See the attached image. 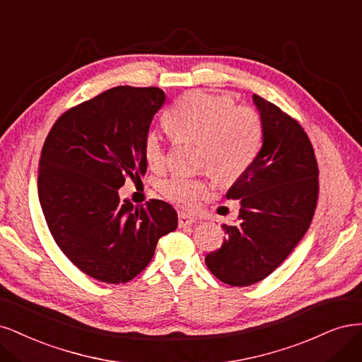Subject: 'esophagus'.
I'll return each mask as SVG.
<instances>
[{
  "mask_svg": "<svg viewBox=\"0 0 362 362\" xmlns=\"http://www.w3.org/2000/svg\"><path fill=\"white\" fill-rule=\"evenodd\" d=\"M195 218L191 215H186V214H179V227H188L192 226L195 223Z\"/></svg>",
  "mask_w": 362,
  "mask_h": 362,
  "instance_id": "obj_1",
  "label": "esophagus"
}]
</instances>
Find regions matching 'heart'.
Here are the masks:
<instances>
[{
  "mask_svg": "<svg viewBox=\"0 0 362 362\" xmlns=\"http://www.w3.org/2000/svg\"><path fill=\"white\" fill-rule=\"evenodd\" d=\"M165 124L177 138L200 141L198 164L206 165L221 182H233L247 170L262 141L263 126L257 111L235 107L228 95L189 91L165 115ZM144 156L153 170L167 164V148L158 129L144 136ZM209 189L203 177L173 174L160 183L168 200L189 207Z\"/></svg>",
  "mask_w": 362,
  "mask_h": 362,
  "instance_id": "heart-1",
  "label": "heart"
}]
</instances>
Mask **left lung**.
<instances>
[{
  "label": "left lung",
  "mask_w": 362,
  "mask_h": 362,
  "mask_svg": "<svg viewBox=\"0 0 362 362\" xmlns=\"http://www.w3.org/2000/svg\"><path fill=\"white\" fill-rule=\"evenodd\" d=\"M262 148L233 183L228 200H239L235 224H224L223 247L206 255L221 281L243 287L262 281L304 238L316 211L319 168L302 126L276 105L254 95Z\"/></svg>",
  "instance_id": "left-lung-1"
}]
</instances>
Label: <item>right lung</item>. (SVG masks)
I'll return each instance as SVG.
<instances>
[{
  "instance_id": "add662e5",
  "label": "right lung",
  "mask_w": 362,
  "mask_h": 362,
  "mask_svg": "<svg viewBox=\"0 0 362 362\" xmlns=\"http://www.w3.org/2000/svg\"><path fill=\"white\" fill-rule=\"evenodd\" d=\"M164 102L158 87H114L66 111L45 139L37 192L46 224L66 257L102 283L131 281L177 227L171 204L119 197L127 177L146 174L144 136Z\"/></svg>"
}]
</instances>
